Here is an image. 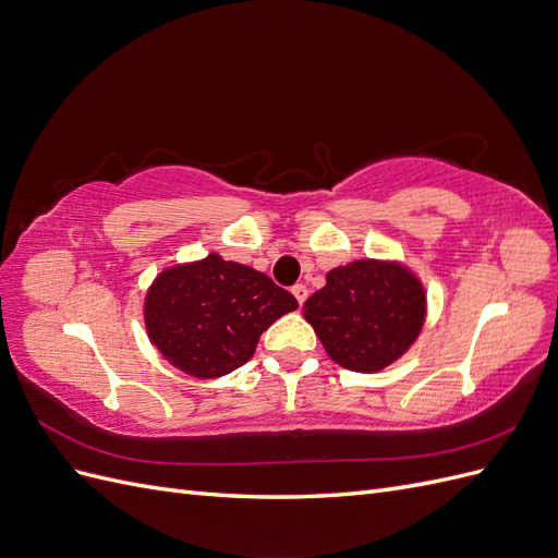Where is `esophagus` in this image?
<instances>
[{
	"label": "esophagus",
	"instance_id": "esophagus-1",
	"mask_svg": "<svg viewBox=\"0 0 558 558\" xmlns=\"http://www.w3.org/2000/svg\"><path fill=\"white\" fill-rule=\"evenodd\" d=\"M291 291H293V295H295V300L300 302V305H302V302H305V300H307V295H310V291H307V286H305V283H295Z\"/></svg>",
	"mask_w": 558,
	"mask_h": 558
}]
</instances>
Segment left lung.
<instances>
[{"label":"left lung","mask_w":558,"mask_h":558,"mask_svg":"<svg viewBox=\"0 0 558 558\" xmlns=\"http://www.w3.org/2000/svg\"><path fill=\"white\" fill-rule=\"evenodd\" d=\"M302 314L337 365L379 373L416 342L426 320V291L398 260H353L330 269Z\"/></svg>","instance_id":"8db88e82"}]
</instances>
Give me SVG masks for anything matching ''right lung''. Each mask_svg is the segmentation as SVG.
Instances as JSON below:
<instances>
[{
    "label": "right lung",
    "instance_id": "add662e5",
    "mask_svg": "<svg viewBox=\"0 0 558 558\" xmlns=\"http://www.w3.org/2000/svg\"><path fill=\"white\" fill-rule=\"evenodd\" d=\"M298 300L248 265L218 253L162 269L144 298L150 344L181 373L223 377L251 361L260 335Z\"/></svg>",
    "mask_w": 558,
    "mask_h": 558
}]
</instances>
